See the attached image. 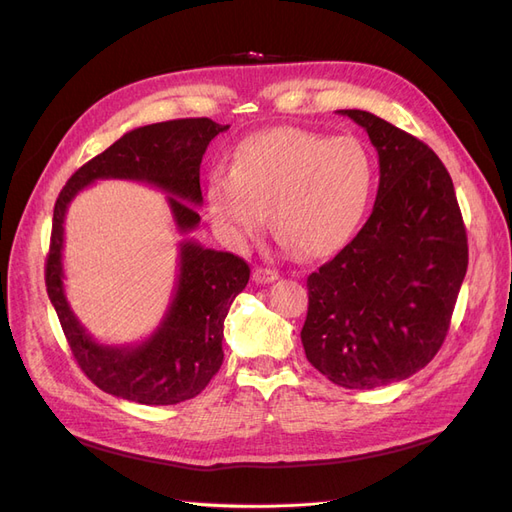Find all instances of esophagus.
Segmentation results:
<instances>
[{"mask_svg":"<svg viewBox=\"0 0 512 512\" xmlns=\"http://www.w3.org/2000/svg\"><path fill=\"white\" fill-rule=\"evenodd\" d=\"M277 277H280V275H277V271H273V269H256L254 271V282L256 284H271V282H275L277 280Z\"/></svg>","mask_w":512,"mask_h":512,"instance_id":"34e87169","label":"esophagus"}]
</instances>
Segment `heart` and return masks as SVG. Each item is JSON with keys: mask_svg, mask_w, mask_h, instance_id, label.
<instances>
[{"mask_svg": "<svg viewBox=\"0 0 512 512\" xmlns=\"http://www.w3.org/2000/svg\"><path fill=\"white\" fill-rule=\"evenodd\" d=\"M374 188V164L350 136L297 128L250 134L232 153L230 173L213 170L205 200L224 241H254L267 224L307 258L331 256L359 228Z\"/></svg>", "mask_w": 512, "mask_h": 512, "instance_id": "1", "label": "heart"}]
</instances>
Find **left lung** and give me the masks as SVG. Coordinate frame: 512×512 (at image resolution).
<instances>
[{"label": "left lung", "mask_w": 512, "mask_h": 512, "mask_svg": "<svg viewBox=\"0 0 512 512\" xmlns=\"http://www.w3.org/2000/svg\"><path fill=\"white\" fill-rule=\"evenodd\" d=\"M378 151L374 211L307 277V361L346 389L406 380L440 350L468 269L453 179L423 141L367 111H337Z\"/></svg>", "instance_id": "obj_1"}]
</instances>
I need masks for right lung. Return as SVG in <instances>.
<instances>
[{
    "label": "right lung",
    "mask_w": 512,
    "mask_h": 512,
    "mask_svg": "<svg viewBox=\"0 0 512 512\" xmlns=\"http://www.w3.org/2000/svg\"><path fill=\"white\" fill-rule=\"evenodd\" d=\"M228 126L207 117L173 119L123 134L68 179L53 211L51 250L44 282L70 350L85 376L108 395L145 406H173L192 399L224 361V320L250 280L247 262L230 252L179 243V275L160 327L136 346H106L74 316L64 292V220L74 196L98 179H130L166 192L181 235L192 232L203 205L200 162L209 143Z\"/></svg>",
    "instance_id": "add662e5"
}]
</instances>
